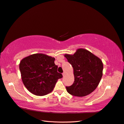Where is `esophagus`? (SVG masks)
I'll return each mask as SVG.
<instances>
[{"mask_svg": "<svg viewBox=\"0 0 124 124\" xmlns=\"http://www.w3.org/2000/svg\"><path fill=\"white\" fill-rule=\"evenodd\" d=\"M62 76H64L65 75V74H66V73H65V72H64V73H62Z\"/></svg>", "mask_w": 124, "mask_h": 124, "instance_id": "esophagus-1", "label": "esophagus"}]
</instances>
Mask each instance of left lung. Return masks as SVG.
<instances>
[{
	"instance_id": "8db88e82",
	"label": "left lung",
	"mask_w": 124,
	"mask_h": 124,
	"mask_svg": "<svg viewBox=\"0 0 124 124\" xmlns=\"http://www.w3.org/2000/svg\"><path fill=\"white\" fill-rule=\"evenodd\" d=\"M68 62L72 66L74 82L66 86L70 94L82 97L94 91L99 84L103 75L102 60L90 51L79 48L74 54H65Z\"/></svg>"
}]
</instances>
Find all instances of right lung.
<instances>
[{
  "instance_id": "right-lung-1",
  "label": "right lung",
  "mask_w": 124,
  "mask_h": 124,
  "mask_svg": "<svg viewBox=\"0 0 124 124\" xmlns=\"http://www.w3.org/2000/svg\"><path fill=\"white\" fill-rule=\"evenodd\" d=\"M55 58L43 54H35L24 58L20 63L23 83L32 94L43 96L54 90L58 79L62 78L57 72Z\"/></svg>"
}]
</instances>
